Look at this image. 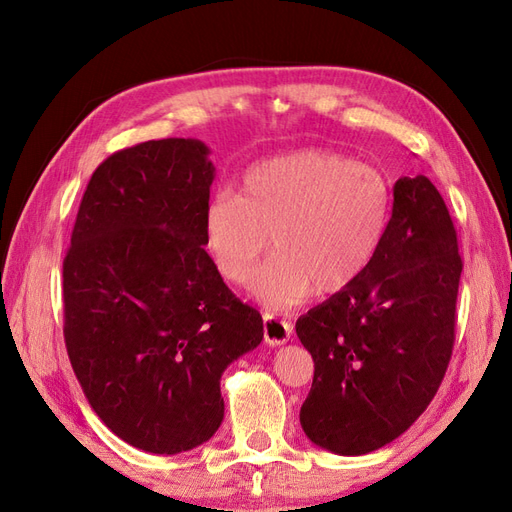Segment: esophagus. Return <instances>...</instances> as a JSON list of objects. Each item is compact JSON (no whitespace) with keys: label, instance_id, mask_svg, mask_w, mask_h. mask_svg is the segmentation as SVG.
Returning <instances> with one entry per match:
<instances>
[{"label":"esophagus","instance_id":"esophagus-1","mask_svg":"<svg viewBox=\"0 0 512 512\" xmlns=\"http://www.w3.org/2000/svg\"><path fill=\"white\" fill-rule=\"evenodd\" d=\"M262 333H265V342L269 346H282L290 339L292 327L286 320H280L275 316H265L262 318Z\"/></svg>","mask_w":512,"mask_h":512}]
</instances>
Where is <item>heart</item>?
<instances>
[{"label": "heart", "mask_w": 512, "mask_h": 512, "mask_svg": "<svg viewBox=\"0 0 512 512\" xmlns=\"http://www.w3.org/2000/svg\"><path fill=\"white\" fill-rule=\"evenodd\" d=\"M393 192L378 168L342 153L303 149L245 170L239 194H215L205 209V243L218 273L243 284L269 309L303 303L314 290L339 294L376 260L391 224Z\"/></svg>", "instance_id": "obj_1"}]
</instances>
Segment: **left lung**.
Here are the masks:
<instances>
[{"mask_svg":"<svg viewBox=\"0 0 512 512\" xmlns=\"http://www.w3.org/2000/svg\"><path fill=\"white\" fill-rule=\"evenodd\" d=\"M463 262L444 198L401 177L376 260L348 290L309 309L297 335L314 359L301 427L337 455H365L425 412L451 361Z\"/></svg>","mask_w":512,"mask_h":512,"instance_id":"obj_1","label":"left lung"}]
</instances>
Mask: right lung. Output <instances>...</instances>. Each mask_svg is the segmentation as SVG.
<instances>
[{"instance_id":"obj_1","label":"right lung","mask_w":512,"mask_h":512,"mask_svg":"<svg viewBox=\"0 0 512 512\" xmlns=\"http://www.w3.org/2000/svg\"><path fill=\"white\" fill-rule=\"evenodd\" d=\"M209 147L162 138L91 175L64 258V339L89 406L141 451L177 455L224 418L220 378L262 342L205 252Z\"/></svg>"}]
</instances>
